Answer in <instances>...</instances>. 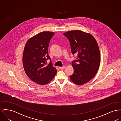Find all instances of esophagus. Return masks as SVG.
Returning <instances> with one entry per match:
<instances>
[{
    "instance_id": "1",
    "label": "esophagus",
    "mask_w": 121,
    "mask_h": 121,
    "mask_svg": "<svg viewBox=\"0 0 121 121\" xmlns=\"http://www.w3.org/2000/svg\"><path fill=\"white\" fill-rule=\"evenodd\" d=\"M65 68V66H63V67H59V69H61V70H63Z\"/></svg>"
}]
</instances>
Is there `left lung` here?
<instances>
[{
    "instance_id": "left-lung-1",
    "label": "left lung",
    "mask_w": 121,
    "mask_h": 121,
    "mask_svg": "<svg viewBox=\"0 0 121 121\" xmlns=\"http://www.w3.org/2000/svg\"><path fill=\"white\" fill-rule=\"evenodd\" d=\"M69 40L73 54H78L72 62L74 73L70 76L77 85L86 83L96 75L100 63V52L97 41L92 35L75 30L64 33Z\"/></svg>"
}]
</instances>
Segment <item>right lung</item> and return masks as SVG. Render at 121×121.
Returning <instances> with one entry per match:
<instances>
[{
  "label": "right lung",
  "instance_id": "obj_1",
  "mask_svg": "<svg viewBox=\"0 0 121 121\" xmlns=\"http://www.w3.org/2000/svg\"><path fill=\"white\" fill-rule=\"evenodd\" d=\"M54 33L44 31L30 38L25 45L23 55V64L26 74L37 84L46 85L54 78L57 69L50 61L48 53L49 42Z\"/></svg>",
  "mask_w": 121,
  "mask_h": 121
}]
</instances>
